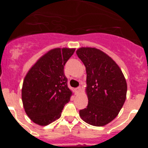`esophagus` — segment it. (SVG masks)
<instances>
[{
  "instance_id": "34e87169",
  "label": "esophagus",
  "mask_w": 148,
  "mask_h": 148,
  "mask_svg": "<svg viewBox=\"0 0 148 148\" xmlns=\"http://www.w3.org/2000/svg\"><path fill=\"white\" fill-rule=\"evenodd\" d=\"M81 90H82V89H81L80 87H77V88H75V91H76V93H78V92H80Z\"/></svg>"
}]
</instances>
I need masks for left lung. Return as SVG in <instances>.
I'll return each mask as SVG.
<instances>
[{
    "mask_svg": "<svg viewBox=\"0 0 148 148\" xmlns=\"http://www.w3.org/2000/svg\"><path fill=\"white\" fill-rule=\"evenodd\" d=\"M87 72L88 104L79 111L89 125H106L118 116L126 99L127 82L119 66L110 57L95 48L76 51Z\"/></svg>",
    "mask_w": 148,
    "mask_h": 148,
    "instance_id": "1",
    "label": "left lung"
}]
</instances>
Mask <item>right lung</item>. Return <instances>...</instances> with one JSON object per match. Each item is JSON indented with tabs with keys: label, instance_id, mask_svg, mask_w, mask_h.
Masks as SVG:
<instances>
[{
	"label": "right lung",
	"instance_id": "1",
	"mask_svg": "<svg viewBox=\"0 0 148 148\" xmlns=\"http://www.w3.org/2000/svg\"><path fill=\"white\" fill-rule=\"evenodd\" d=\"M75 49L56 48L35 63L26 75L22 101L26 113L35 124L48 125L61 117L72 92L64 75V65Z\"/></svg>",
	"mask_w": 148,
	"mask_h": 148
}]
</instances>
